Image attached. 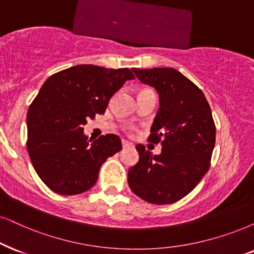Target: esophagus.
<instances>
[{"label":"esophagus","mask_w":254,"mask_h":254,"mask_svg":"<svg viewBox=\"0 0 254 254\" xmlns=\"http://www.w3.org/2000/svg\"><path fill=\"white\" fill-rule=\"evenodd\" d=\"M122 145H123V147H131V146H133L132 144L129 143V142H127V140H122Z\"/></svg>","instance_id":"esophagus-1"}]
</instances>
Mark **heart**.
I'll list each match as a JSON object with an SVG mask.
<instances>
[{
	"label": "heart",
	"instance_id": "b5f03b06",
	"mask_svg": "<svg viewBox=\"0 0 254 254\" xmlns=\"http://www.w3.org/2000/svg\"><path fill=\"white\" fill-rule=\"evenodd\" d=\"M142 91H150V90H142ZM142 91H140V92H142Z\"/></svg>",
	"mask_w": 254,
	"mask_h": 254
}]
</instances>
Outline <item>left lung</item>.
Here are the masks:
<instances>
[{"instance_id":"1","label":"left lung","mask_w":254,"mask_h":254,"mask_svg":"<svg viewBox=\"0 0 254 254\" xmlns=\"http://www.w3.org/2000/svg\"><path fill=\"white\" fill-rule=\"evenodd\" d=\"M132 71L144 84L153 86L160 107L151 127L149 142L162 144L153 156L138 144L139 160L127 173L136 195L151 204L181 200L193 190L210 169L216 125L203 91L178 70L137 69Z\"/></svg>"}]
</instances>
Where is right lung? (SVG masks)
Instances as JSON below:
<instances>
[{
  "label": "right lung",
  "instance_id": "1",
  "mask_svg": "<svg viewBox=\"0 0 254 254\" xmlns=\"http://www.w3.org/2000/svg\"><path fill=\"white\" fill-rule=\"evenodd\" d=\"M134 76L127 68L107 69L81 64L51 75L27 115V149L38 177L51 191L79 194L97 182L101 165L121 151L117 134L92 144L83 125L103 115L115 92Z\"/></svg>",
  "mask_w": 254,
  "mask_h": 254
}]
</instances>
